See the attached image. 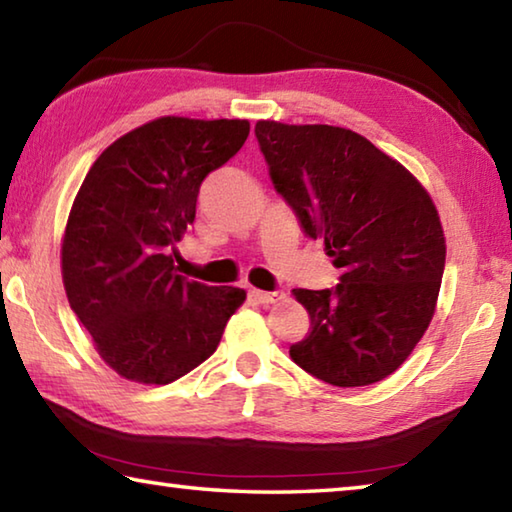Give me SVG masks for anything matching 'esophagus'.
<instances>
[{"label":"esophagus","mask_w":512,"mask_h":512,"mask_svg":"<svg viewBox=\"0 0 512 512\" xmlns=\"http://www.w3.org/2000/svg\"><path fill=\"white\" fill-rule=\"evenodd\" d=\"M250 296H253L257 302H262V305H275V302L284 300V291H259V289H253V291H250Z\"/></svg>","instance_id":"esophagus-1"}]
</instances>
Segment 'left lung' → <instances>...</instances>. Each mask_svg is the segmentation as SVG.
Masks as SVG:
<instances>
[{
  "label": "left lung",
  "instance_id": "left-lung-1",
  "mask_svg": "<svg viewBox=\"0 0 512 512\" xmlns=\"http://www.w3.org/2000/svg\"><path fill=\"white\" fill-rule=\"evenodd\" d=\"M277 192L341 268L336 289H296L311 327L289 354L354 388L402 366L427 332L445 271L443 223L413 173L341 126L257 121Z\"/></svg>",
  "mask_w": 512,
  "mask_h": 512
}]
</instances>
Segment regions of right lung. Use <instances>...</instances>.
I'll list each match as a JSON object with an SVG mask.
<instances>
[{"mask_svg": "<svg viewBox=\"0 0 512 512\" xmlns=\"http://www.w3.org/2000/svg\"><path fill=\"white\" fill-rule=\"evenodd\" d=\"M250 133L248 119L158 117L121 135L85 176L65 225L69 307L119 377L171 384L210 357L246 291L173 266L205 176Z\"/></svg>", "mask_w": 512, "mask_h": 512, "instance_id": "1", "label": "right lung"}]
</instances>
